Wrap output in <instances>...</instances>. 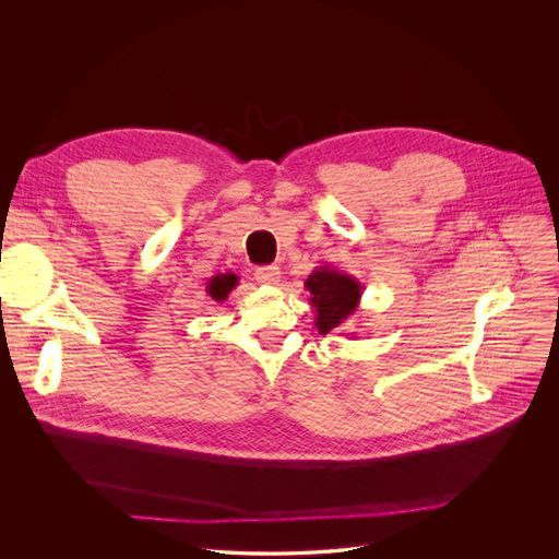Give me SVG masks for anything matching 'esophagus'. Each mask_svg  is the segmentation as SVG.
<instances>
[{
    "label": "esophagus",
    "mask_w": 559,
    "mask_h": 559,
    "mask_svg": "<svg viewBox=\"0 0 559 559\" xmlns=\"http://www.w3.org/2000/svg\"><path fill=\"white\" fill-rule=\"evenodd\" d=\"M254 278H257L261 285H278V281H281V267H276V265L259 267V270L254 272Z\"/></svg>",
    "instance_id": "obj_1"
}]
</instances>
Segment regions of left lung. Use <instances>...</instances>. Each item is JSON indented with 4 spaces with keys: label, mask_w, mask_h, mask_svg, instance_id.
<instances>
[{
    "label": "left lung",
    "mask_w": 559,
    "mask_h": 559,
    "mask_svg": "<svg viewBox=\"0 0 559 559\" xmlns=\"http://www.w3.org/2000/svg\"><path fill=\"white\" fill-rule=\"evenodd\" d=\"M305 289L309 292V302L316 311L313 325L323 336L349 321L362 296V285L352 274L330 265L313 270L305 281Z\"/></svg>",
    "instance_id": "8db88e82"
}]
</instances>
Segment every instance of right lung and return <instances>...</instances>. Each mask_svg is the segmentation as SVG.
<instances>
[{
	"label": "right lung",
	"instance_id": "1",
	"mask_svg": "<svg viewBox=\"0 0 559 559\" xmlns=\"http://www.w3.org/2000/svg\"><path fill=\"white\" fill-rule=\"evenodd\" d=\"M238 285V276L227 272V274H216L207 281L205 285V292L216 300V302H223L227 298V294Z\"/></svg>",
	"mask_w": 559,
	"mask_h": 559
}]
</instances>
